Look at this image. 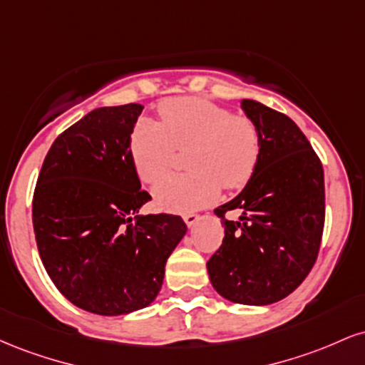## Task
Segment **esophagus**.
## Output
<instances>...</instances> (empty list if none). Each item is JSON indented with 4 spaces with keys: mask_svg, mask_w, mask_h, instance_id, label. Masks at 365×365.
Masks as SVG:
<instances>
[{
    "mask_svg": "<svg viewBox=\"0 0 365 365\" xmlns=\"http://www.w3.org/2000/svg\"><path fill=\"white\" fill-rule=\"evenodd\" d=\"M183 220H185L187 226H194L197 221H199V215H195V212H187V215H183Z\"/></svg>",
    "mask_w": 365,
    "mask_h": 365,
    "instance_id": "esophagus-1",
    "label": "esophagus"
}]
</instances>
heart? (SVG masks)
<instances>
[{
	"label": "heart",
	"mask_w": 365,
	"mask_h": 365,
	"mask_svg": "<svg viewBox=\"0 0 365 365\" xmlns=\"http://www.w3.org/2000/svg\"><path fill=\"white\" fill-rule=\"evenodd\" d=\"M161 123L142 120L132 135V158L142 182L156 183L173 165L176 149L192 148L194 172L172 175L154 188L161 209L185 212L216 199L221 187H242L261 154V132L247 115L199 98H175L159 106Z\"/></svg>",
	"instance_id": "heart-1"
}]
</instances>
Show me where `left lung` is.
<instances>
[{
    "instance_id": "obj_1",
    "label": "left lung",
    "mask_w": 365,
    "mask_h": 365,
    "mask_svg": "<svg viewBox=\"0 0 365 365\" xmlns=\"http://www.w3.org/2000/svg\"><path fill=\"white\" fill-rule=\"evenodd\" d=\"M242 108L261 132V154L244 190L215 209L225 238L207 261V273L225 299L267 305L290 295L316 262L324 228V171L292 118L252 99H244ZM230 210L241 217L226 220Z\"/></svg>"
}]
</instances>
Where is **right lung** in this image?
Wrapping results in <instances>:
<instances>
[{
	"label": "right lung",
	"instance_id": "add662e5",
	"mask_svg": "<svg viewBox=\"0 0 365 365\" xmlns=\"http://www.w3.org/2000/svg\"><path fill=\"white\" fill-rule=\"evenodd\" d=\"M140 104L98 108L56 137L32 199V223L49 278L70 302L101 316L144 309L161 290L187 225L137 216L140 188L130 135Z\"/></svg>",
	"mask_w": 365,
	"mask_h": 365
}]
</instances>
